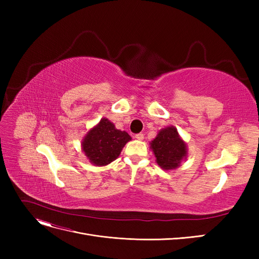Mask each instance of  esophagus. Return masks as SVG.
Returning <instances> with one entry per match:
<instances>
[{
	"instance_id": "34e87169",
	"label": "esophagus",
	"mask_w": 259,
	"mask_h": 259,
	"mask_svg": "<svg viewBox=\"0 0 259 259\" xmlns=\"http://www.w3.org/2000/svg\"><path fill=\"white\" fill-rule=\"evenodd\" d=\"M135 138L137 140H143L144 139V134H142V133H139V134H136L135 135Z\"/></svg>"
}]
</instances>
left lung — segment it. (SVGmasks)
Listing matches in <instances>:
<instances>
[{
    "label": "left lung",
    "mask_w": 259,
    "mask_h": 259,
    "mask_svg": "<svg viewBox=\"0 0 259 259\" xmlns=\"http://www.w3.org/2000/svg\"><path fill=\"white\" fill-rule=\"evenodd\" d=\"M155 162L164 170L175 169L187 159L188 149L175 126L162 128L150 143Z\"/></svg>",
    "instance_id": "8db88e82"
}]
</instances>
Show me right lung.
<instances>
[{
  "label": "right lung",
  "instance_id": "add662e5",
  "mask_svg": "<svg viewBox=\"0 0 259 259\" xmlns=\"http://www.w3.org/2000/svg\"><path fill=\"white\" fill-rule=\"evenodd\" d=\"M130 140L132 137L126 132L116 130L112 122L103 117L83 137L81 146L82 151L92 164L106 166L119 158L123 147Z\"/></svg>",
  "mask_w": 259,
  "mask_h": 259
}]
</instances>
